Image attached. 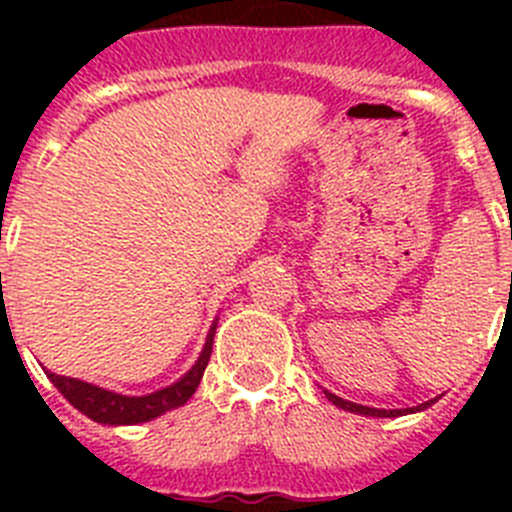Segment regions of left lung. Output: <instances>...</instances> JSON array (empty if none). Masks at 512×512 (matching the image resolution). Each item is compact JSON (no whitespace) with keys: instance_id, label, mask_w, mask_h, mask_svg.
<instances>
[{"instance_id":"left-lung-1","label":"left lung","mask_w":512,"mask_h":512,"mask_svg":"<svg viewBox=\"0 0 512 512\" xmlns=\"http://www.w3.org/2000/svg\"><path fill=\"white\" fill-rule=\"evenodd\" d=\"M325 395H328V400H330V402H336L338 408H343V410H351V413H361V415H377V418H397V415H405V413H410V410H377V408H364V405H356V402L341 400V397L330 395V392H325ZM431 402H433V400H431ZM431 402H425V405H418V408H415V410H423V408H428V405H431Z\"/></svg>"}]
</instances>
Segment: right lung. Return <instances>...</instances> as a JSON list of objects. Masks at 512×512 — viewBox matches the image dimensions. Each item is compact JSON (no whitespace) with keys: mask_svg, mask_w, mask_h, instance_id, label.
<instances>
[{"mask_svg":"<svg viewBox=\"0 0 512 512\" xmlns=\"http://www.w3.org/2000/svg\"><path fill=\"white\" fill-rule=\"evenodd\" d=\"M212 336H215V328L210 330L205 351H202V356L197 359V364L189 369L187 377L179 379V382L171 384V387H166V390L153 392V395L125 397V395H115V392L102 390V387H94V384L89 382H81V379L61 377V374H51V372H48V377H51V382L56 384L58 392H61V395L66 397L76 410H81L87 418L97 420V423H110V425L146 423V420L164 415L166 410L179 408V405H184V402L194 395L202 374H205L207 361H210Z\"/></svg>","mask_w":512,"mask_h":512,"instance_id":"1","label":"right lung"}]
</instances>
